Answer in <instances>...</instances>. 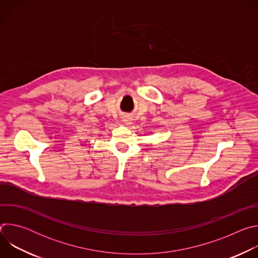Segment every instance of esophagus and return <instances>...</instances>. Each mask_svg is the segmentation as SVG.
<instances>
[{"instance_id":"1","label":"esophagus","mask_w":258,"mask_h":258,"mask_svg":"<svg viewBox=\"0 0 258 258\" xmlns=\"http://www.w3.org/2000/svg\"><path fill=\"white\" fill-rule=\"evenodd\" d=\"M122 121H123V122H124V123H126V124H127V123H130V120H128V119H127V118H124V119H123V120H122Z\"/></svg>"}]
</instances>
